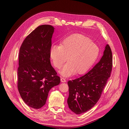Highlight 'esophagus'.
<instances>
[{
    "label": "esophagus",
    "instance_id": "1",
    "mask_svg": "<svg viewBox=\"0 0 129 129\" xmlns=\"http://www.w3.org/2000/svg\"><path fill=\"white\" fill-rule=\"evenodd\" d=\"M61 81L62 82H63V83H65V82H66L65 79L64 78H61Z\"/></svg>",
    "mask_w": 129,
    "mask_h": 129
}]
</instances>
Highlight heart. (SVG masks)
Segmentation results:
<instances>
[{
  "label": "heart",
  "mask_w": 129,
  "mask_h": 129,
  "mask_svg": "<svg viewBox=\"0 0 129 129\" xmlns=\"http://www.w3.org/2000/svg\"><path fill=\"white\" fill-rule=\"evenodd\" d=\"M99 52V47L88 37L76 34L67 37L60 46H52L50 55L54 66L58 69L68 59L69 62L61 73L64 76H69L74 72L82 73L86 71L95 62Z\"/></svg>",
  "instance_id": "heart-1"
}]
</instances>
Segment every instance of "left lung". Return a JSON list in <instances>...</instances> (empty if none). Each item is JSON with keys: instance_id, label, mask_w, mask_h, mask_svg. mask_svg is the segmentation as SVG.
I'll list each match as a JSON object with an SVG mask.
<instances>
[{"instance_id": "left-lung-1", "label": "left lung", "mask_w": 129, "mask_h": 129, "mask_svg": "<svg viewBox=\"0 0 129 129\" xmlns=\"http://www.w3.org/2000/svg\"><path fill=\"white\" fill-rule=\"evenodd\" d=\"M112 53L107 44L100 61L86 74L69 81L68 107L76 114L91 109L99 101L103 89L111 75Z\"/></svg>"}]
</instances>
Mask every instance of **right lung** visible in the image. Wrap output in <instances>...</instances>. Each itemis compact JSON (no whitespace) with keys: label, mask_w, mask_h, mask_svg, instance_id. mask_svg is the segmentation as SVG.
Returning a JSON list of instances; mask_svg holds the SVG:
<instances>
[{"label":"right lung","mask_w":129,"mask_h":129,"mask_svg":"<svg viewBox=\"0 0 129 129\" xmlns=\"http://www.w3.org/2000/svg\"><path fill=\"white\" fill-rule=\"evenodd\" d=\"M53 31L50 25H40L26 37L20 48L18 89L25 103L35 109L45 104L50 89L60 83L50 61Z\"/></svg>","instance_id":"1"}]
</instances>
